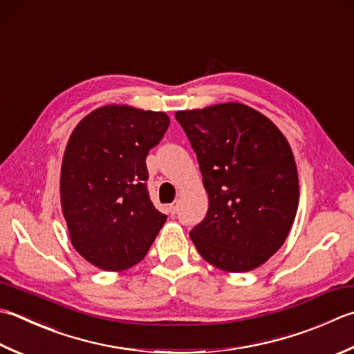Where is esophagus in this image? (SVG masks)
Segmentation results:
<instances>
[{"instance_id":"obj_1","label":"esophagus","mask_w":354,"mask_h":354,"mask_svg":"<svg viewBox=\"0 0 354 354\" xmlns=\"http://www.w3.org/2000/svg\"><path fill=\"white\" fill-rule=\"evenodd\" d=\"M169 212H170L171 214H175V213L178 212V203L170 204V205H169Z\"/></svg>"}]
</instances>
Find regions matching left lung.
Instances as JSON below:
<instances>
[{
    "label": "left lung",
    "mask_w": 354,
    "mask_h": 354,
    "mask_svg": "<svg viewBox=\"0 0 354 354\" xmlns=\"http://www.w3.org/2000/svg\"><path fill=\"white\" fill-rule=\"evenodd\" d=\"M175 118L195 150L209 212L190 238L224 272L259 267L287 239L299 204L293 151L281 130L244 104L183 110Z\"/></svg>",
    "instance_id": "1"
}]
</instances>
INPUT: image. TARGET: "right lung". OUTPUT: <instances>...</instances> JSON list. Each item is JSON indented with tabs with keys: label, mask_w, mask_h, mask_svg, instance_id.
Here are the masks:
<instances>
[{
	"label": "right lung",
	"mask_w": 354,
	"mask_h": 354,
	"mask_svg": "<svg viewBox=\"0 0 354 354\" xmlns=\"http://www.w3.org/2000/svg\"><path fill=\"white\" fill-rule=\"evenodd\" d=\"M164 112L104 106L82 118L61 165V205L72 245L90 264L122 272L147 254L167 216L147 190L145 158L162 140Z\"/></svg>",
	"instance_id": "add662e5"
}]
</instances>
